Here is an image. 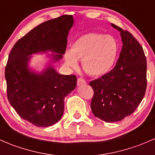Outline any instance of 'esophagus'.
Returning <instances> with one entry per match:
<instances>
[{
  "label": "esophagus",
  "mask_w": 155,
  "mask_h": 155,
  "mask_svg": "<svg viewBox=\"0 0 155 155\" xmlns=\"http://www.w3.org/2000/svg\"><path fill=\"white\" fill-rule=\"evenodd\" d=\"M77 84L78 86H82V85H84V84H86V81H84L83 78H79L78 79V81H77Z\"/></svg>",
  "instance_id": "1"
}]
</instances>
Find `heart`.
Returning <instances> with one entry per match:
<instances>
[{
  "label": "heart",
  "instance_id": "b5f03b06",
  "mask_svg": "<svg viewBox=\"0 0 155 155\" xmlns=\"http://www.w3.org/2000/svg\"><path fill=\"white\" fill-rule=\"evenodd\" d=\"M117 54V44L110 36L88 33L79 37L71 45L70 53L65 54L68 66L75 68L77 60H82V66L87 74L98 76L112 68Z\"/></svg>",
  "mask_w": 155,
  "mask_h": 155
}]
</instances>
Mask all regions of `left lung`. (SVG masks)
<instances>
[{"mask_svg": "<svg viewBox=\"0 0 155 155\" xmlns=\"http://www.w3.org/2000/svg\"><path fill=\"white\" fill-rule=\"evenodd\" d=\"M122 48L116 66L110 72L89 83L94 91L91 110L106 122H119L130 116L146 93V58L143 47L133 35L116 25Z\"/></svg>", "mask_w": 155, "mask_h": 155, "instance_id": "obj_1", "label": "left lung"}]
</instances>
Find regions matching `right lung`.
<instances>
[{"mask_svg":"<svg viewBox=\"0 0 155 155\" xmlns=\"http://www.w3.org/2000/svg\"><path fill=\"white\" fill-rule=\"evenodd\" d=\"M72 15H62L45 21L14 45L5 68L7 98L21 118L38 127H48L60 120L65 98L75 89L74 74H60L49 64L41 72L32 71V54L51 51L52 63L63 58Z\"/></svg>","mask_w":155,"mask_h":155,"instance_id":"1","label":"right lung"}]
</instances>
